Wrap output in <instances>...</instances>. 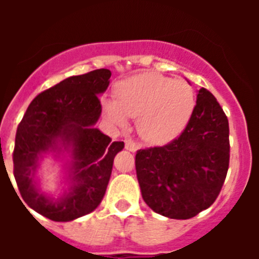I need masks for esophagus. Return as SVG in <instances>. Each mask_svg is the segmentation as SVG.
<instances>
[{
	"label": "esophagus",
	"mask_w": 259,
	"mask_h": 259,
	"mask_svg": "<svg viewBox=\"0 0 259 259\" xmlns=\"http://www.w3.org/2000/svg\"><path fill=\"white\" fill-rule=\"evenodd\" d=\"M124 145H125V149L130 150V152H136L139 148H140V145L136 143V141H134L132 139H127V140L124 141Z\"/></svg>",
	"instance_id": "obj_1"
}]
</instances>
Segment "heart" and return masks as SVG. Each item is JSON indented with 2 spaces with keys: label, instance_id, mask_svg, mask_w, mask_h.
Here are the masks:
<instances>
[{
  "label": "heart",
  "instance_id": "1",
  "mask_svg": "<svg viewBox=\"0 0 259 259\" xmlns=\"http://www.w3.org/2000/svg\"><path fill=\"white\" fill-rule=\"evenodd\" d=\"M192 87L155 72H143L123 80L115 88V101L102 105L106 119L118 128L128 118L137 119V132L146 143L163 145L179 137L193 114Z\"/></svg>",
  "mask_w": 259,
  "mask_h": 259
}]
</instances>
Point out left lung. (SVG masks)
<instances>
[{"mask_svg": "<svg viewBox=\"0 0 259 259\" xmlns=\"http://www.w3.org/2000/svg\"><path fill=\"white\" fill-rule=\"evenodd\" d=\"M141 196L153 211L189 219L214 203L230 164L228 119L205 88L197 92L193 114L178 139L136 153Z\"/></svg>", "mask_w": 259, "mask_h": 259, "instance_id": "8db88e82", "label": "left lung"}]
</instances>
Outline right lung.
Segmentation results:
<instances>
[{
  "label": "right lung",
  "instance_id": "add662e5",
  "mask_svg": "<svg viewBox=\"0 0 259 259\" xmlns=\"http://www.w3.org/2000/svg\"><path fill=\"white\" fill-rule=\"evenodd\" d=\"M107 68L70 76L33 98L19 123L14 148V176L31 209L54 222H70L92 212L101 203L113 170L114 157L124 148L95 128L101 115L98 96L109 87ZM67 154L69 188L58 199L38 187L35 172L45 154Z\"/></svg>",
  "mask_w": 259,
  "mask_h": 259
}]
</instances>
